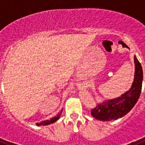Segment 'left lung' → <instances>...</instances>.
Listing matches in <instances>:
<instances>
[{
  "mask_svg": "<svg viewBox=\"0 0 145 145\" xmlns=\"http://www.w3.org/2000/svg\"><path fill=\"white\" fill-rule=\"evenodd\" d=\"M134 58L135 71L134 81L131 88L117 98L99 103L91 112L93 118L102 121L117 120L130 112L137 102L142 91L143 72L141 64L135 55Z\"/></svg>",
  "mask_w": 145,
  "mask_h": 145,
  "instance_id": "1",
  "label": "left lung"
}]
</instances>
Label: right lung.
<instances>
[{
  "mask_svg": "<svg viewBox=\"0 0 145 145\" xmlns=\"http://www.w3.org/2000/svg\"><path fill=\"white\" fill-rule=\"evenodd\" d=\"M62 110H61L57 114V116H55V117L52 118H51L50 120H43V121H41V122H40V123H37L36 125H38V126H40V125H49V124L54 123L56 122L57 120H59V118H60V116H61V112H62Z\"/></svg>",
  "mask_w": 145,
  "mask_h": 145,
  "instance_id": "add662e5",
  "label": "right lung"
}]
</instances>
